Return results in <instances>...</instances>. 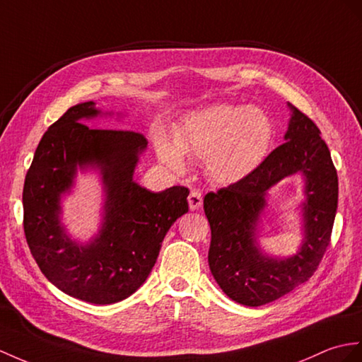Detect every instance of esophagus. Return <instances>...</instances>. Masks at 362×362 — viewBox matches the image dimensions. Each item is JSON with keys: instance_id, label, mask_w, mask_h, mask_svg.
Instances as JSON below:
<instances>
[{"instance_id": "esophagus-1", "label": "esophagus", "mask_w": 362, "mask_h": 362, "mask_svg": "<svg viewBox=\"0 0 362 362\" xmlns=\"http://www.w3.org/2000/svg\"><path fill=\"white\" fill-rule=\"evenodd\" d=\"M187 201H189L190 210H198L202 206V195H201L198 190H192Z\"/></svg>"}]
</instances>
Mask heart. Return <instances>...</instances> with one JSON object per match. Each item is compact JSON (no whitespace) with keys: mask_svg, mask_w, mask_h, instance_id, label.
Returning <instances> with one entry per match:
<instances>
[{"mask_svg":"<svg viewBox=\"0 0 362 362\" xmlns=\"http://www.w3.org/2000/svg\"><path fill=\"white\" fill-rule=\"evenodd\" d=\"M273 138L269 115L249 105L215 104L190 112L176 129L175 138L163 129L155 132L158 158L175 172L186 165V155L204 163L215 182H233L257 167Z\"/></svg>","mask_w":362,"mask_h":362,"instance_id":"heart-1","label":"heart"}]
</instances>
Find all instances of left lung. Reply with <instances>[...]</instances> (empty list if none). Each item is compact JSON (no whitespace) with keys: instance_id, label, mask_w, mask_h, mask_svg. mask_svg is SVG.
<instances>
[{"instance_id":"left-lung-1","label":"left lung","mask_w":362,"mask_h":362,"mask_svg":"<svg viewBox=\"0 0 362 362\" xmlns=\"http://www.w3.org/2000/svg\"><path fill=\"white\" fill-rule=\"evenodd\" d=\"M287 107L286 143L241 181L204 197L211 275L228 298L249 307L275 301L308 281L330 243L338 209V175L320 129L295 105ZM293 174L303 178V238L295 254L278 257L260 247L262 221L269 190Z\"/></svg>"}]
</instances>
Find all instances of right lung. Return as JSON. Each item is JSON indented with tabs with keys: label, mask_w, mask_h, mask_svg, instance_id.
Here are the masks:
<instances>
[{
	"label": "right lung",
	"mask_w": 362,
	"mask_h": 362,
	"mask_svg": "<svg viewBox=\"0 0 362 362\" xmlns=\"http://www.w3.org/2000/svg\"><path fill=\"white\" fill-rule=\"evenodd\" d=\"M126 117L103 112L93 101L72 105L42 135L23 190L24 233L41 272L69 296L113 304L144 284L172 224L189 211V190L152 192L135 181L147 139L129 130L83 122ZM95 171L103 193L100 226L81 242L62 221V199L78 173Z\"/></svg>",
	"instance_id": "1"
}]
</instances>
